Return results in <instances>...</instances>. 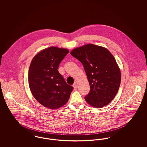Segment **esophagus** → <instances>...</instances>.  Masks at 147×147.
I'll return each instance as SVG.
<instances>
[{
  "label": "esophagus",
  "mask_w": 147,
  "mask_h": 147,
  "mask_svg": "<svg viewBox=\"0 0 147 147\" xmlns=\"http://www.w3.org/2000/svg\"><path fill=\"white\" fill-rule=\"evenodd\" d=\"M73 88H74V90H76L77 89V85L76 84H73Z\"/></svg>",
  "instance_id": "obj_1"
}]
</instances>
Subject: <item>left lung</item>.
<instances>
[{
	"label": "left lung",
	"mask_w": 147,
	"mask_h": 147,
	"mask_svg": "<svg viewBox=\"0 0 147 147\" xmlns=\"http://www.w3.org/2000/svg\"><path fill=\"white\" fill-rule=\"evenodd\" d=\"M70 55L83 64L90 86L85 97L96 108L109 105L119 91L121 74L114 57L106 48L86 44L73 49Z\"/></svg>",
	"instance_id": "obj_1"
}]
</instances>
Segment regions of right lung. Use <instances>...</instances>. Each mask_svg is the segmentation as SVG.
<instances>
[{
	"mask_svg": "<svg viewBox=\"0 0 147 147\" xmlns=\"http://www.w3.org/2000/svg\"><path fill=\"white\" fill-rule=\"evenodd\" d=\"M68 52L67 49L49 47L37 53L30 64L28 81L31 92L41 105L49 109L63 106L73 90L57 70Z\"/></svg>",
	"mask_w": 147,
	"mask_h": 147,
	"instance_id": "obj_1",
	"label": "right lung"
}]
</instances>
